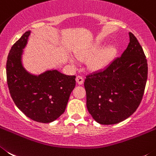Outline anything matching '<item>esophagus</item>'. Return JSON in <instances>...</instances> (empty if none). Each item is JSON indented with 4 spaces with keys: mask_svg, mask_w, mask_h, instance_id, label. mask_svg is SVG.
<instances>
[{
    "mask_svg": "<svg viewBox=\"0 0 156 156\" xmlns=\"http://www.w3.org/2000/svg\"><path fill=\"white\" fill-rule=\"evenodd\" d=\"M76 81H77V83H78V85H82V84H83V82H84V79L81 76H79V75H78V76L76 77Z\"/></svg>",
    "mask_w": 156,
    "mask_h": 156,
    "instance_id": "esophagus-1",
    "label": "esophagus"
}]
</instances>
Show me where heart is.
Wrapping results in <instances>:
<instances>
[{"instance_id": "b5f03b06", "label": "heart", "mask_w": 156, "mask_h": 156, "mask_svg": "<svg viewBox=\"0 0 156 156\" xmlns=\"http://www.w3.org/2000/svg\"><path fill=\"white\" fill-rule=\"evenodd\" d=\"M105 43L102 40L95 42L90 45L81 54V57L85 59H90L88 63V68L92 71H101L109 65L117 53L115 46L104 47ZM74 61L73 59L71 60Z\"/></svg>"}]
</instances>
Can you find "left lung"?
I'll return each instance as SVG.
<instances>
[{"label":"left lung","mask_w":156,"mask_h":156,"mask_svg":"<svg viewBox=\"0 0 156 156\" xmlns=\"http://www.w3.org/2000/svg\"><path fill=\"white\" fill-rule=\"evenodd\" d=\"M130 43L120 57L85 80L86 106L100 124H115L128 118L143 97L148 64L137 38L129 33Z\"/></svg>","instance_id":"8db88e82"}]
</instances>
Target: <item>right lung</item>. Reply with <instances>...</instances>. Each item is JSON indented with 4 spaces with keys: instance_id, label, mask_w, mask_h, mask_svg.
I'll use <instances>...</instances> for the list:
<instances>
[{
    "instance_id": "obj_1",
    "label": "right lung",
    "mask_w": 156,
    "mask_h": 156,
    "mask_svg": "<svg viewBox=\"0 0 156 156\" xmlns=\"http://www.w3.org/2000/svg\"><path fill=\"white\" fill-rule=\"evenodd\" d=\"M31 31L24 33L8 54L7 81L15 104L31 120L50 123L64 113L75 86V75H66L56 69L40 75L29 72L22 64L23 50Z\"/></svg>"
}]
</instances>
